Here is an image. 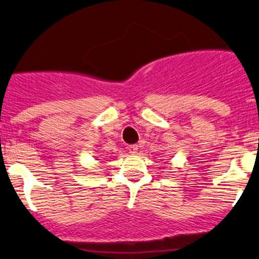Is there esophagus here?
Masks as SVG:
<instances>
[{
    "label": "esophagus",
    "mask_w": 259,
    "mask_h": 259,
    "mask_svg": "<svg viewBox=\"0 0 259 259\" xmlns=\"http://www.w3.org/2000/svg\"><path fill=\"white\" fill-rule=\"evenodd\" d=\"M127 150H129V152L132 154H136L138 153V145H132V146H129Z\"/></svg>",
    "instance_id": "34e87169"
}]
</instances>
